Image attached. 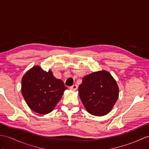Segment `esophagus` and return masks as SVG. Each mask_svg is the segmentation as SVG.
<instances>
[{"mask_svg": "<svg viewBox=\"0 0 149 149\" xmlns=\"http://www.w3.org/2000/svg\"><path fill=\"white\" fill-rule=\"evenodd\" d=\"M77 88H78V86H77V85H76V84L73 85L72 86H70V90H72V91L77 90Z\"/></svg>", "mask_w": 149, "mask_h": 149, "instance_id": "obj_1", "label": "esophagus"}]
</instances>
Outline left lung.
I'll list each match as a JSON object with an SVG mask.
<instances>
[{"instance_id": "8db88e82", "label": "left lung", "mask_w": 149, "mask_h": 149, "mask_svg": "<svg viewBox=\"0 0 149 149\" xmlns=\"http://www.w3.org/2000/svg\"><path fill=\"white\" fill-rule=\"evenodd\" d=\"M79 97L91 115L103 116L110 112L119 96V87L109 72L98 71L85 76L79 86Z\"/></svg>"}]
</instances>
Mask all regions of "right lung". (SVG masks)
<instances>
[{
    "label": "right lung",
    "instance_id": "right-lung-1",
    "mask_svg": "<svg viewBox=\"0 0 149 149\" xmlns=\"http://www.w3.org/2000/svg\"><path fill=\"white\" fill-rule=\"evenodd\" d=\"M67 88L60 79L54 77L51 70L39 66L30 68L23 75L22 93L31 110L40 114L53 111Z\"/></svg>",
    "mask_w": 149,
    "mask_h": 149
}]
</instances>
